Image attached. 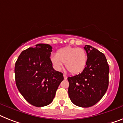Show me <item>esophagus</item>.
I'll list each match as a JSON object with an SVG mask.
<instances>
[{"label":"esophagus","instance_id":"1","mask_svg":"<svg viewBox=\"0 0 123 123\" xmlns=\"http://www.w3.org/2000/svg\"><path fill=\"white\" fill-rule=\"evenodd\" d=\"M63 77L65 80H67V76L65 74H63Z\"/></svg>","mask_w":123,"mask_h":123}]
</instances>
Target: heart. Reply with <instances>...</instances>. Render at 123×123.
<instances>
[{"instance_id":"heart-1","label":"heart","mask_w":123,"mask_h":123,"mask_svg":"<svg viewBox=\"0 0 123 123\" xmlns=\"http://www.w3.org/2000/svg\"><path fill=\"white\" fill-rule=\"evenodd\" d=\"M87 54L85 49L75 47H66L51 56V61L56 70H60L63 63L72 74H77L84 70L87 63Z\"/></svg>"}]
</instances>
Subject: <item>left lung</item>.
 Wrapping results in <instances>:
<instances>
[{"label":"left lung","instance_id":"8db88e82","mask_svg":"<svg viewBox=\"0 0 123 123\" xmlns=\"http://www.w3.org/2000/svg\"><path fill=\"white\" fill-rule=\"evenodd\" d=\"M84 49L87 63L81 74L68 77V96L75 105L89 107L99 102L109 86V67L102 53L90 45Z\"/></svg>","mask_w":123,"mask_h":123}]
</instances>
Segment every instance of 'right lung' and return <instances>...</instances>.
<instances>
[{
  "label": "right lung",
  "mask_w": 123,
  "mask_h": 123,
  "mask_svg": "<svg viewBox=\"0 0 123 123\" xmlns=\"http://www.w3.org/2000/svg\"><path fill=\"white\" fill-rule=\"evenodd\" d=\"M51 46L37 44L22 51L15 64L18 90L31 105H49L63 80L62 73L55 70L50 59Z\"/></svg>",
  "instance_id": "right-lung-1"
}]
</instances>
